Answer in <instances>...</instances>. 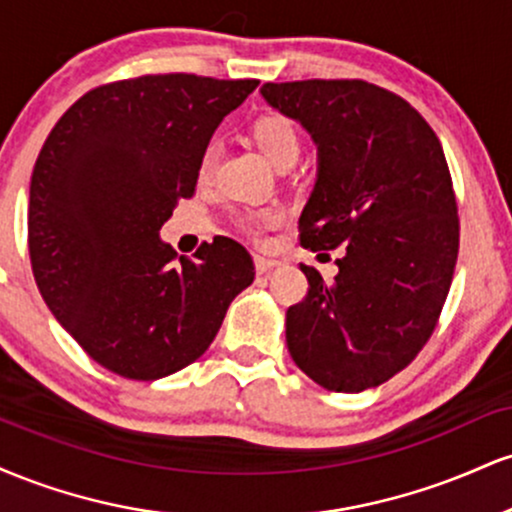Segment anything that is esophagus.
Returning a JSON list of instances; mask_svg holds the SVG:
<instances>
[{
	"mask_svg": "<svg viewBox=\"0 0 512 512\" xmlns=\"http://www.w3.org/2000/svg\"><path fill=\"white\" fill-rule=\"evenodd\" d=\"M274 267H279V260H272V257H264V255H255V269H257V274L272 272Z\"/></svg>",
	"mask_w": 512,
	"mask_h": 512,
	"instance_id": "obj_1",
	"label": "esophagus"
}]
</instances>
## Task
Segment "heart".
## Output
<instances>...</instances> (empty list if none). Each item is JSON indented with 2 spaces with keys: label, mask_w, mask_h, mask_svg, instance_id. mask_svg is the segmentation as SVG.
I'll return each mask as SVG.
<instances>
[{
  "label": "heart",
  "mask_w": 512,
  "mask_h": 512,
  "mask_svg": "<svg viewBox=\"0 0 512 512\" xmlns=\"http://www.w3.org/2000/svg\"><path fill=\"white\" fill-rule=\"evenodd\" d=\"M248 137L250 142L257 146V151H260V154L279 170L291 168L303 151V134H301V127H298V122L286 113H276V110L255 117L252 125L248 127ZM216 158H219V149H216V144L204 146L202 156H199V166H197L199 180H207L209 175L214 173ZM279 221H281L279 211L260 209V211H250L248 216H243L240 226H243V231L250 233V236H260L264 228H272L274 223Z\"/></svg>",
  "instance_id": "obj_1"
}]
</instances>
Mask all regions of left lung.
<instances>
[{
	"label": "left lung",
	"instance_id": "1",
	"mask_svg": "<svg viewBox=\"0 0 512 512\" xmlns=\"http://www.w3.org/2000/svg\"><path fill=\"white\" fill-rule=\"evenodd\" d=\"M262 96L320 154L301 245L339 250L334 281L301 264L308 293L286 310L293 361L332 392L383 385L431 339L452 284L460 216L443 146L402 96L363 79L264 84Z\"/></svg>",
	"mask_w": 512,
	"mask_h": 512
}]
</instances>
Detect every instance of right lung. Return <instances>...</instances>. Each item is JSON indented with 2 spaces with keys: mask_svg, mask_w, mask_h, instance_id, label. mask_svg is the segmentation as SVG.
<instances>
[{
  "mask_svg": "<svg viewBox=\"0 0 512 512\" xmlns=\"http://www.w3.org/2000/svg\"><path fill=\"white\" fill-rule=\"evenodd\" d=\"M257 84L178 72L96 86L40 149L28 202L35 284L81 349L122 378L197 361L255 279L233 238L175 262L158 231L195 195L204 146Z\"/></svg>",
  "mask_w": 512,
  "mask_h": 512,
  "instance_id": "right-lung-1",
  "label": "right lung"
}]
</instances>
